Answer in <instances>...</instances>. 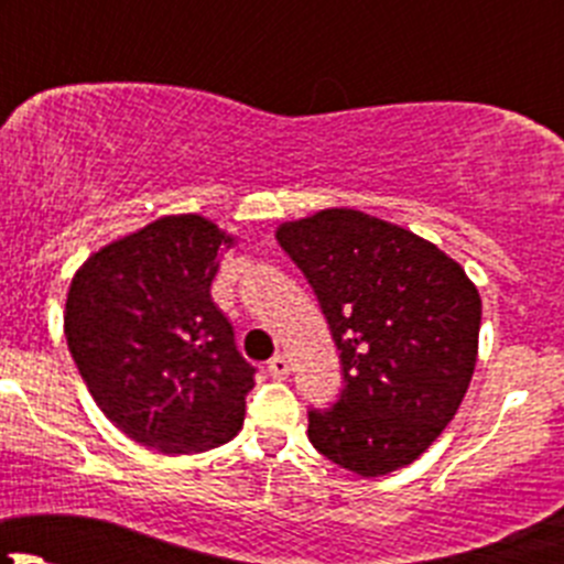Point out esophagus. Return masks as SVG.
Instances as JSON below:
<instances>
[{
    "label": "esophagus",
    "mask_w": 564,
    "mask_h": 564,
    "mask_svg": "<svg viewBox=\"0 0 564 564\" xmlns=\"http://www.w3.org/2000/svg\"><path fill=\"white\" fill-rule=\"evenodd\" d=\"M289 371H292V368H289L286 355H275L270 362H267V373H270L272 379H286Z\"/></svg>",
    "instance_id": "34e87169"
}]
</instances>
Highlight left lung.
<instances>
[{
  "instance_id": "1",
  "label": "left lung",
  "mask_w": 564,
  "mask_h": 564,
  "mask_svg": "<svg viewBox=\"0 0 564 564\" xmlns=\"http://www.w3.org/2000/svg\"><path fill=\"white\" fill-rule=\"evenodd\" d=\"M275 237L316 292L344 368L338 401L308 412L311 445L362 477L412 464L475 373V283L434 242L357 209H322Z\"/></svg>"
}]
</instances>
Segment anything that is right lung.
<instances>
[{"label": "right lung", "mask_w": 564, "mask_h": 564, "mask_svg": "<svg viewBox=\"0 0 564 564\" xmlns=\"http://www.w3.org/2000/svg\"><path fill=\"white\" fill-rule=\"evenodd\" d=\"M231 242L202 215H166L73 275L67 349L100 412L150 451L202 453L242 429L256 368L209 294Z\"/></svg>", "instance_id": "add662e5"}]
</instances>
